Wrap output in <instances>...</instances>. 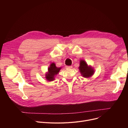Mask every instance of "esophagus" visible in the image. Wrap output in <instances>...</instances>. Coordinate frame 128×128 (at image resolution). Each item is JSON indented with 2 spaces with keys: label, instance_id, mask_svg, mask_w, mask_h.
Segmentation results:
<instances>
[{
  "label": "esophagus",
  "instance_id": "esophagus-1",
  "mask_svg": "<svg viewBox=\"0 0 128 128\" xmlns=\"http://www.w3.org/2000/svg\"><path fill=\"white\" fill-rule=\"evenodd\" d=\"M72 68V66H66V68H67V69H71Z\"/></svg>",
  "mask_w": 128,
  "mask_h": 128
}]
</instances>
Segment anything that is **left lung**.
I'll list each match as a JSON object with an SVG mask.
<instances>
[{
  "label": "left lung",
  "mask_w": 128,
  "mask_h": 128,
  "mask_svg": "<svg viewBox=\"0 0 128 128\" xmlns=\"http://www.w3.org/2000/svg\"><path fill=\"white\" fill-rule=\"evenodd\" d=\"M79 70L82 76L86 78H88L93 75L94 70L92 67L88 66L87 63L82 60H80Z\"/></svg>",
  "instance_id": "8db88e82"
}]
</instances>
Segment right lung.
Segmentation results:
<instances>
[{"label": "right lung", "instance_id": "1", "mask_svg": "<svg viewBox=\"0 0 128 128\" xmlns=\"http://www.w3.org/2000/svg\"><path fill=\"white\" fill-rule=\"evenodd\" d=\"M61 67L56 66V64L52 63L48 68V72L46 74V78L48 81H52L54 80V76L57 75L60 71Z\"/></svg>", "mask_w": 128, "mask_h": 128}]
</instances>
